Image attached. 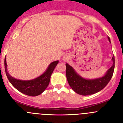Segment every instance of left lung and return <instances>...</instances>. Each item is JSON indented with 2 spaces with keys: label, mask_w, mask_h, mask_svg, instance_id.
<instances>
[{
  "label": "left lung",
  "mask_w": 123,
  "mask_h": 123,
  "mask_svg": "<svg viewBox=\"0 0 123 123\" xmlns=\"http://www.w3.org/2000/svg\"><path fill=\"white\" fill-rule=\"evenodd\" d=\"M111 43L110 39L107 37ZM113 65L104 76L95 79H86L81 76L71 66L66 63V76L69 85L77 94L82 95L94 94L102 90L108 84L113 74L115 69V56L112 57Z\"/></svg>",
  "instance_id": "1"
}]
</instances>
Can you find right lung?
I'll return each mask as SVG.
<instances>
[{"mask_svg": "<svg viewBox=\"0 0 123 123\" xmlns=\"http://www.w3.org/2000/svg\"><path fill=\"white\" fill-rule=\"evenodd\" d=\"M58 63V60L55 61L49 65L45 72L37 78L31 80H20L12 77L7 71V65L5 56L4 65L5 71L6 76L13 86L18 91L29 96L35 97L40 95L44 92L48 86L50 80V77L56 65Z\"/></svg>", "mask_w": 123, "mask_h": 123, "instance_id": "1", "label": "right lung"}]
</instances>
